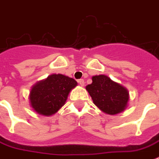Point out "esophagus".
Returning <instances> with one entry per match:
<instances>
[{"mask_svg":"<svg viewBox=\"0 0 159 159\" xmlns=\"http://www.w3.org/2000/svg\"><path fill=\"white\" fill-rule=\"evenodd\" d=\"M78 83L80 84V86H82V87H83L85 85V82H84V80L83 79H79L78 80Z\"/></svg>","mask_w":159,"mask_h":159,"instance_id":"obj_1","label":"esophagus"}]
</instances>
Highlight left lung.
<instances>
[{
	"mask_svg": "<svg viewBox=\"0 0 159 159\" xmlns=\"http://www.w3.org/2000/svg\"><path fill=\"white\" fill-rule=\"evenodd\" d=\"M86 89L93 103L108 115H116L124 111L129 102V92L125 87L114 82L106 75L92 77V83Z\"/></svg>",
	"mask_w": 159,
	"mask_h": 159,
	"instance_id": "left-lung-1",
	"label": "left lung"
}]
</instances>
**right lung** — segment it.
<instances>
[{
    "label": "right lung",
    "mask_w": 159,
    "mask_h": 159,
    "mask_svg": "<svg viewBox=\"0 0 159 159\" xmlns=\"http://www.w3.org/2000/svg\"><path fill=\"white\" fill-rule=\"evenodd\" d=\"M77 85L73 78L65 75H50L31 88L29 97L31 107L39 115L52 116L65 104L69 92Z\"/></svg>",
    "instance_id": "1"
}]
</instances>
